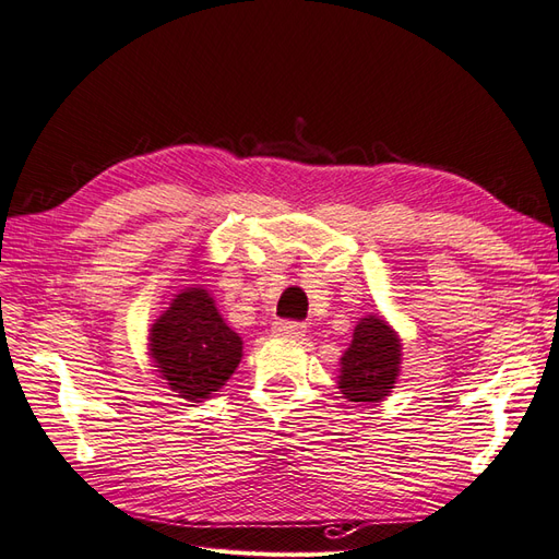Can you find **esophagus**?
I'll use <instances>...</instances> for the list:
<instances>
[{"label": "esophagus", "mask_w": 559, "mask_h": 559, "mask_svg": "<svg viewBox=\"0 0 559 559\" xmlns=\"http://www.w3.org/2000/svg\"><path fill=\"white\" fill-rule=\"evenodd\" d=\"M272 334L284 336V338H304L306 336V324L280 320V322L272 324Z\"/></svg>", "instance_id": "esophagus-1"}]
</instances>
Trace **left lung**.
Here are the masks:
<instances>
[{"label": "left lung", "mask_w": 559, "mask_h": 559, "mask_svg": "<svg viewBox=\"0 0 559 559\" xmlns=\"http://www.w3.org/2000/svg\"><path fill=\"white\" fill-rule=\"evenodd\" d=\"M403 362V338L382 316H365L353 330L338 360L336 389L348 403H382L396 389Z\"/></svg>", "instance_id": "left-lung-1"}]
</instances>
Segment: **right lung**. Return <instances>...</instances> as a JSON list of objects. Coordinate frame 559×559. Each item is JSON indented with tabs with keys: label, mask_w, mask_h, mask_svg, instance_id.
<instances>
[{
	"label": "right lung",
	"mask_w": 559,
	"mask_h": 559,
	"mask_svg": "<svg viewBox=\"0 0 559 559\" xmlns=\"http://www.w3.org/2000/svg\"><path fill=\"white\" fill-rule=\"evenodd\" d=\"M148 358L177 399L201 403L221 391L241 362V336L225 322L206 287H185L148 330Z\"/></svg>",
	"instance_id": "add662e5"
}]
</instances>
